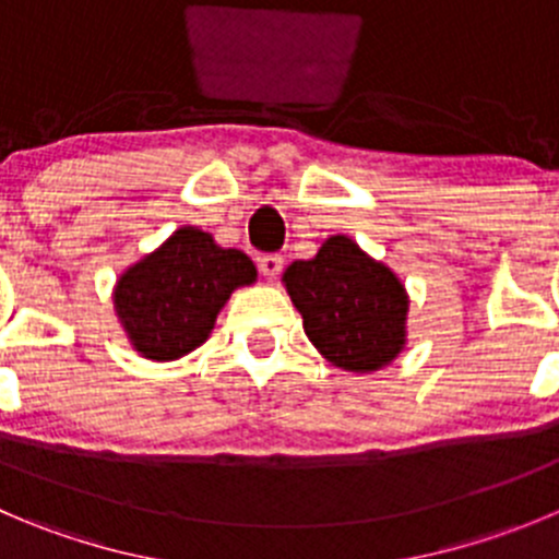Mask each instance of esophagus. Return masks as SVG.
Here are the masks:
<instances>
[{
	"instance_id": "obj_1",
	"label": "esophagus",
	"mask_w": 559,
	"mask_h": 559,
	"mask_svg": "<svg viewBox=\"0 0 559 559\" xmlns=\"http://www.w3.org/2000/svg\"><path fill=\"white\" fill-rule=\"evenodd\" d=\"M283 254H263V258H258V269L265 280H276L280 271H283Z\"/></svg>"
}]
</instances>
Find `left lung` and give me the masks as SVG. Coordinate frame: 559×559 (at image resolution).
Instances as JSON below:
<instances>
[{
    "label": "left lung",
    "instance_id": "8db88e82",
    "mask_svg": "<svg viewBox=\"0 0 559 559\" xmlns=\"http://www.w3.org/2000/svg\"><path fill=\"white\" fill-rule=\"evenodd\" d=\"M283 285L305 334L334 368L376 373L406 348V285L354 238L329 236L316 258L285 269Z\"/></svg>",
    "mask_w": 559,
    "mask_h": 559
}]
</instances>
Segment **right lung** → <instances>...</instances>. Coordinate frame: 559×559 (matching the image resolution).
Segmentation results:
<instances>
[{"label":"right lung","mask_w":559,"mask_h":559,"mask_svg":"<svg viewBox=\"0 0 559 559\" xmlns=\"http://www.w3.org/2000/svg\"><path fill=\"white\" fill-rule=\"evenodd\" d=\"M258 283L241 249L183 225L117 276L111 301L131 348L151 362H175L211 337L233 290Z\"/></svg>","instance_id":"right-lung-1"}]
</instances>
